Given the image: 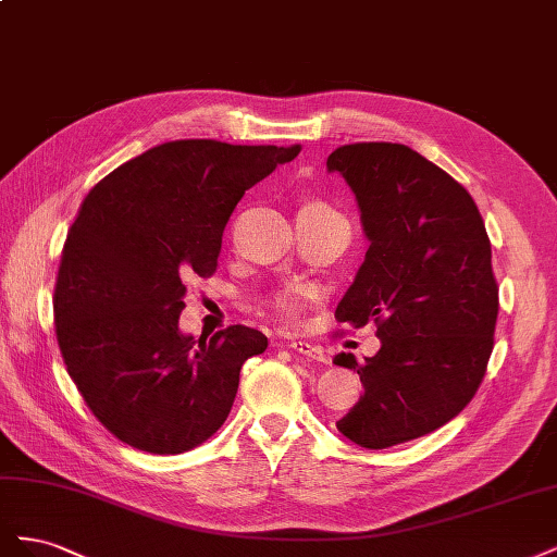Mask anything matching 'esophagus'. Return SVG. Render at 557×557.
Returning <instances> with one entry per match:
<instances>
[{
  "label": "esophagus",
  "instance_id": "34e87169",
  "mask_svg": "<svg viewBox=\"0 0 557 557\" xmlns=\"http://www.w3.org/2000/svg\"><path fill=\"white\" fill-rule=\"evenodd\" d=\"M288 346H290L295 352H299V356L311 358V360H315V362H327L325 350L320 348V346H315V344H309V342H290Z\"/></svg>",
  "mask_w": 557,
  "mask_h": 557
}]
</instances>
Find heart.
Returning <instances> with one entry per match:
<instances>
[{
  "mask_svg": "<svg viewBox=\"0 0 557 557\" xmlns=\"http://www.w3.org/2000/svg\"><path fill=\"white\" fill-rule=\"evenodd\" d=\"M297 215H339L336 213L327 201L323 199H307L305 205L299 207ZM311 288H307V285H288V288H283L281 293L274 295L272 305L274 309L285 315V318H297L301 313V307H305V301L311 297Z\"/></svg>",
  "mask_w": 557,
  "mask_h": 557,
  "instance_id": "obj_1",
  "label": "heart"
}]
</instances>
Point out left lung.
Listing matches in <instances>:
<instances>
[{
	"instance_id": "left-lung-1",
	"label": "left lung",
	"mask_w": 557,
	"mask_h": 557,
	"mask_svg": "<svg viewBox=\"0 0 557 557\" xmlns=\"http://www.w3.org/2000/svg\"><path fill=\"white\" fill-rule=\"evenodd\" d=\"M358 199L369 248L334 318L376 323L381 348L360 364L364 395L336 428L387 448L446 425L476 395L499 311L491 239L474 199L404 144L339 146L327 158Z\"/></svg>"
}]
</instances>
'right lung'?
<instances>
[{
  "label": "right lung",
  "instance_id": "add662e5",
  "mask_svg": "<svg viewBox=\"0 0 557 557\" xmlns=\"http://www.w3.org/2000/svg\"><path fill=\"white\" fill-rule=\"evenodd\" d=\"M299 150L166 141L83 199L58 269L55 334L90 411L132 448L185 453L225 423L242 364L267 336L246 325L183 334L185 281L215 272L234 207Z\"/></svg>",
  "mask_w": 557,
  "mask_h": 557
}]
</instances>
